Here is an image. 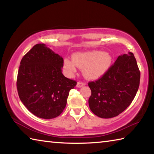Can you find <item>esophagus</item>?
Wrapping results in <instances>:
<instances>
[{
    "instance_id": "obj_1",
    "label": "esophagus",
    "mask_w": 154,
    "mask_h": 154,
    "mask_svg": "<svg viewBox=\"0 0 154 154\" xmlns=\"http://www.w3.org/2000/svg\"><path fill=\"white\" fill-rule=\"evenodd\" d=\"M85 85V83H83V82H78L77 83V87H78V88H82V87H83V86H84V85Z\"/></svg>"
}]
</instances>
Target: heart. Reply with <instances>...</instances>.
Here are the masks:
<instances>
[{
	"instance_id": "heart-1",
	"label": "heart",
	"mask_w": 154,
	"mask_h": 154,
	"mask_svg": "<svg viewBox=\"0 0 154 154\" xmlns=\"http://www.w3.org/2000/svg\"><path fill=\"white\" fill-rule=\"evenodd\" d=\"M113 62V57L107 52L99 50L77 53L72 56V60H64V71L71 77L77 71V66L83 70L86 79L96 80L101 77L109 69Z\"/></svg>"
}]
</instances>
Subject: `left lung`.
<instances>
[{"label": "left lung", "mask_w": 154, "mask_h": 154, "mask_svg": "<svg viewBox=\"0 0 154 154\" xmlns=\"http://www.w3.org/2000/svg\"><path fill=\"white\" fill-rule=\"evenodd\" d=\"M140 71L134 54L119 56L103 77L88 85L90 110L101 118H111L131 104L139 89Z\"/></svg>", "instance_id": "left-lung-1"}]
</instances>
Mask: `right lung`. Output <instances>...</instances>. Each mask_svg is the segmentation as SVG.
Returning <instances> with one entry per match:
<instances>
[{"instance_id":"obj_1","label":"right lung","mask_w":154,"mask_h":154,"mask_svg":"<svg viewBox=\"0 0 154 154\" xmlns=\"http://www.w3.org/2000/svg\"><path fill=\"white\" fill-rule=\"evenodd\" d=\"M63 58L45 44H36L23 57L17 78L19 97L32 114L43 119L59 116L77 82L62 73Z\"/></svg>"}]
</instances>
